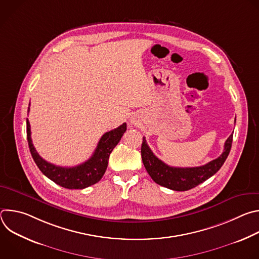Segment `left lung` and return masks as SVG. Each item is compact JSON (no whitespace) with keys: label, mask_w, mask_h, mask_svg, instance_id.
Listing matches in <instances>:
<instances>
[{"label":"left lung","mask_w":259,"mask_h":259,"mask_svg":"<svg viewBox=\"0 0 259 259\" xmlns=\"http://www.w3.org/2000/svg\"><path fill=\"white\" fill-rule=\"evenodd\" d=\"M232 142L233 134L230 135L225 143L224 153L217 159L203 166L179 168L171 167L158 159L143 137L141 144L142 163L152 179L160 186L177 192L189 191L210 178L221 168L231 152Z\"/></svg>","instance_id":"obj_1"}]
</instances>
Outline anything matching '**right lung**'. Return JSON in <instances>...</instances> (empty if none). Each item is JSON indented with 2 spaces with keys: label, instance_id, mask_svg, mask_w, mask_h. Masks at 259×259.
<instances>
[{
  "label": "right lung",
  "instance_id": "add662e5",
  "mask_svg": "<svg viewBox=\"0 0 259 259\" xmlns=\"http://www.w3.org/2000/svg\"><path fill=\"white\" fill-rule=\"evenodd\" d=\"M29 105L30 103L28 104L27 112H29ZM126 129L127 125L126 123H123L118 128L104 133L93 155L86 162L75 167H60L45 161L36 153L30 137V125L26 119V136L29 151L34 163L45 176L58 186L69 190H83L95 184L102 178L107 168L109 155L121 140Z\"/></svg>",
  "mask_w": 259,
  "mask_h": 259
}]
</instances>
